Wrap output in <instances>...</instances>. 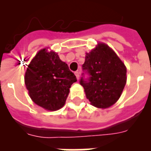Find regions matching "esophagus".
I'll list each match as a JSON object with an SVG mask.
<instances>
[{
    "label": "esophagus",
    "mask_w": 151,
    "mask_h": 151,
    "mask_svg": "<svg viewBox=\"0 0 151 151\" xmlns=\"http://www.w3.org/2000/svg\"><path fill=\"white\" fill-rule=\"evenodd\" d=\"M74 74H75L77 79H78V80H79V77H80V75H79V72H78V71H76L75 73H74Z\"/></svg>",
    "instance_id": "1"
}]
</instances>
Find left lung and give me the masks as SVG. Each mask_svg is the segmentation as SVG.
<instances>
[{
	"instance_id": "left-lung-1",
	"label": "left lung",
	"mask_w": 151,
	"mask_h": 151,
	"mask_svg": "<svg viewBox=\"0 0 151 151\" xmlns=\"http://www.w3.org/2000/svg\"><path fill=\"white\" fill-rule=\"evenodd\" d=\"M83 69L91 76L88 81H80L90 104L99 109L113 106L122 94L127 81V68L110 46L98 42L85 53Z\"/></svg>"
}]
</instances>
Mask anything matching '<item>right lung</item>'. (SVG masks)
Here are the masks:
<instances>
[{
	"label": "right lung",
	"instance_id": "add662e5",
	"mask_svg": "<svg viewBox=\"0 0 151 151\" xmlns=\"http://www.w3.org/2000/svg\"><path fill=\"white\" fill-rule=\"evenodd\" d=\"M24 81L34 103L46 110L55 111L65 105L70 88L77 78L58 53L44 48L28 65Z\"/></svg>",
	"mask_w": 151,
	"mask_h": 151
}]
</instances>
